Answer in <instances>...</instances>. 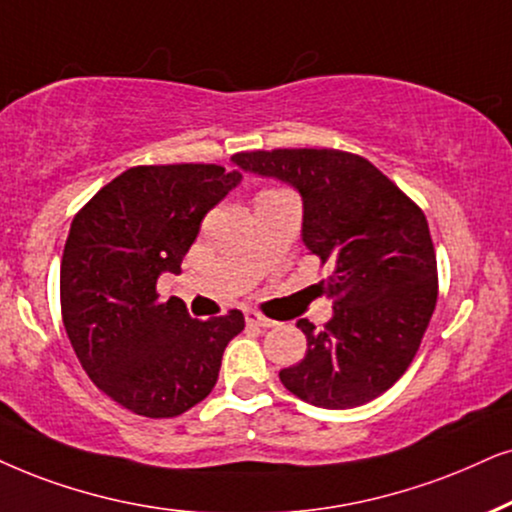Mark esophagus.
Wrapping results in <instances>:
<instances>
[{
	"mask_svg": "<svg viewBox=\"0 0 512 512\" xmlns=\"http://www.w3.org/2000/svg\"><path fill=\"white\" fill-rule=\"evenodd\" d=\"M245 321H248V326H257V328L274 326V321H271L269 316H264L262 312H257V309H248V312H245Z\"/></svg>",
	"mask_w": 512,
	"mask_h": 512,
	"instance_id": "obj_1",
	"label": "esophagus"
}]
</instances>
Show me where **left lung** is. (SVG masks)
Instances as JSON below:
<instances>
[{
    "label": "left lung",
    "mask_w": 512,
    "mask_h": 512,
    "mask_svg": "<svg viewBox=\"0 0 512 512\" xmlns=\"http://www.w3.org/2000/svg\"><path fill=\"white\" fill-rule=\"evenodd\" d=\"M245 172L293 184L304 203L302 241L331 267L323 328L300 319L307 354L278 373L295 397L354 409L397 383L416 357L437 304V257L428 219L357 153L338 148L243 151Z\"/></svg>",
    "instance_id": "left-lung-1"
}]
</instances>
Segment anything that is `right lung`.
Returning a JSON list of instances; mask_svg holds the SVG:
<instances>
[{"label": "right lung", "mask_w": 512, "mask_h": 512, "mask_svg": "<svg viewBox=\"0 0 512 512\" xmlns=\"http://www.w3.org/2000/svg\"><path fill=\"white\" fill-rule=\"evenodd\" d=\"M241 181L222 165L129 167L77 212L61 260L63 326L84 373L146 418H174L217 383L243 312L191 319L160 300L163 271L179 274L200 222Z\"/></svg>", "instance_id": "1"}]
</instances>
